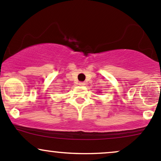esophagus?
Instances as JSON below:
<instances>
[{"label": "esophagus", "mask_w": 161, "mask_h": 161, "mask_svg": "<svg viewBox=\"0 0 161 161\" xmlns=\"http://www.w3.org/2000/svg\"><path fill=\"white\" fill-rule=\"evenodd\" d=\"M79 85L81 86H83L86 85V83H85V82H79Z\"/></svg>", "instance_id": "1"}]
</instances>
